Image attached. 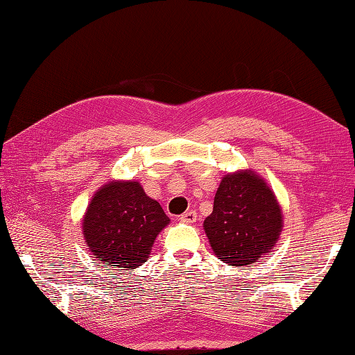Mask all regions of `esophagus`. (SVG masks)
Returning <instances> with one entry per match:
<instances>
[{"label": "esophagus", "mask_w": 355, "mask_h": 355, "mask_svg": "<svg viewBox=\"0 0 355 355\" xmlns=\"http://www.w3.org/2000/svg\"><path fill=\"white\" fill-rule=\"evenodd\" d=\"M196 218H198V213L195 210H190V211H185L184 215H180L179 220H182V223H187V224H193L196 223Z\"/></svg>", "instance_id": "esophagus-1"}]
</instances>
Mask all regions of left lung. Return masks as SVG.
Returning <instances> with one entry per match:
<instances>
[{"label": "left lung", "instance_id": "8db88e82", "mask_svg": "<svg viewBox=\"0 0 355 355\" xmlns=\"http://www.w3.org/2000/svg\"><path fill=\"white\" fill-rule=\"evenodd\" d=\"M283 229V215L266 180L252 170L229 173L220 180L204 230L215 255L236 267L270 253Z\"/></svg>", "mask_w": 355, "mask_h": 355}]
</instances>
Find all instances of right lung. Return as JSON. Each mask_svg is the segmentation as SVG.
I'll use <instances>...</instances> for the list:
<instances>
[{"label": "right lung", "instance_id": "add662e5", "mask_svg": "<svg viewBox=\"0 0 355 355\" xmlns=\"http://www.w3.org/2000/svg\"><path fill=\"white\" fill-rule=\"evenodd\" d=\"M168 223L162 207L145 195L137 180H111L92 196L82 227L94 258L131 270L145 263Z\"/></svg>", "mask_w": 355, "mask_h": 355}]
</instances>
